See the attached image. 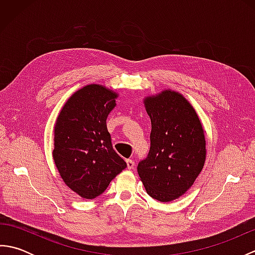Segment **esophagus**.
<instances>
[{
	"instance_id": "34e87169",
	"label": "esophagus",
	"mask_w": 255,
	"mask_h": 255,
	"mask_svg": "<svg viewBox=\"0 0 255 255\" xmlns=\"http://www.w3.org/2000/svg\"><path fill=\"white\" fill-rule=\"evenodd\" d=\"M126 162H127V167H128V169L131 170L132 167H133V165H134V161L132 159H128Z\"/></svg>"
}]
</instances>
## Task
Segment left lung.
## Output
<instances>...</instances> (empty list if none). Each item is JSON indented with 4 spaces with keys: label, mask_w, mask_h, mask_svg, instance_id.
Returning a JSON list of instances; mask_svg holds the SVG:
<instances>
[{
    "label": "left lung",
    "mask_w": 255,
    "mask_h": 255,
    "mask_svg": "<svg viewBox=\"0 0 255 255\" xmlns=\"http://www.w3.org/2000/svg\"><path fill=\"white\" fill-rule=\"evenodd\" d=\"M150 150L138 163L147 193L160 202L182 196L193 185L206 158V141L197 114L184 97L163 91L148 97Z\"/></svg>",
    "instance_id": "8db88e82"
}]
</instances>
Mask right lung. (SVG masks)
Here are the masks:
<instances>
[{
	"label": "right lung",
	"instance_id": "add662e5",
	"mask_svg": "<svg viewBox=\"0 0 255 255\" xmlns=\"http://www.w3.org/2000/svg\"><path fill=\"white\" fill-rule=\"evenodd\" d=\"M116 93L90 84L70 97L55 126L52 156L62 180L86 199L104 193L127 163L113 149L106 127Z\"/></svg>",
	"mask_w": 255,
	"mask_h": 255
}]
</instances>
